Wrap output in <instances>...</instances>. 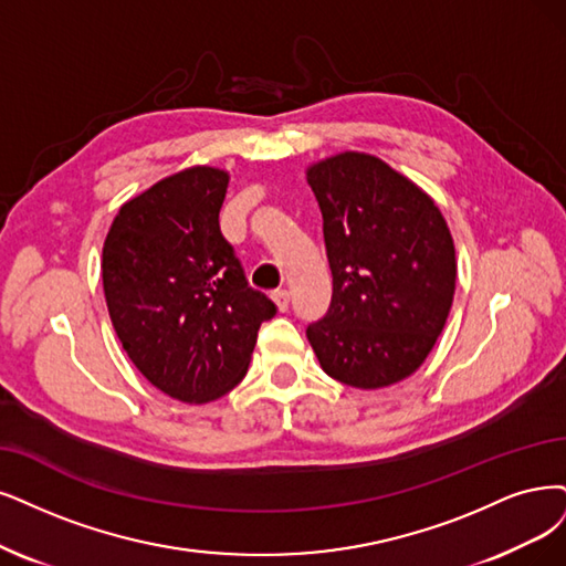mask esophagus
I'll return each mask as SVG.
<instances>
[{"mask_svg": "<svg viewBox=\"0 0 566 566\" xmlns=\"http://www.w3.org/2000/svg\"><path fill=\"white\" fill-rule=\"evenodd\" d=\"M272 301H275V305L282 310V312H286L289 310V303H291V294L286 289H277V291H272Z\"/></svg>", "mask_w": 566, "mask_h": 566, "instance_id": "obj_1", "label": "esophagus"}]
</instances>
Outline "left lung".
Here are the masks:
<instances>
[{"mask_svg": "<svg viewBox=\"0 0 566 566\" xmlns=\"http://www.w3.org/2000/svg\"><path fill=\"white\" fill-rule=\"evenodd\" d=\"M333 275L307 340L331 378L357 389L422 366L452 307L454 244L433 200L375 156L345 151L307 170Z\"/></svg>", "mask_w": 566, "mask_h": 566, "instance_id": "1", "label": "left lung"}]
</instances>
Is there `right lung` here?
<instances>
[{
    "mask_svg": "<svg viewBox=\"0 0 566 566\" xmlns=\"http://www.w3.org/2000/svg\"><path fill=\"white\" fill-rule=\"evenodd\" d=\"M228 175L191 167L125 202L102 249L116 336L154 387L207 403L247 373L277 305L251 289L219 212Z\"/></svg>",
    "mask_w": 566,
    "mask_h": 566,
    "instance_id": "obj_1",
    "label": "right lung"
}]
</instances>
